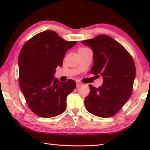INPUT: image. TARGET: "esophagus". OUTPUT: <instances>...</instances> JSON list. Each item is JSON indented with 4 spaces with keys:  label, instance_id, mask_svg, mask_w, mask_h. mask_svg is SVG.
<instances>
[{
    "label": "esophagus",
    "instance_id": "obj_1",
    "mask_svg": "<svg viewBox=\"0 0 150 150\" xmlns=\"http://www.w3.org/2000/svg\"><path fill=\"white\" fill-rule=\"evenodd\" d=\"M82 85H83L82 83L79 82V81H77V87H80V86H81Z\"/></svg>",
    "mask_w": 150,
    "mask_h": 150
}]
</instances>
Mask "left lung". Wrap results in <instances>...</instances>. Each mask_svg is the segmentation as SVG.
<instances>
[{
    "instance_id": "1",
    "label": "left lung",
    "mask_w": 150,
    "mask_h": 150,
    "mask_svg": "<svg viewBox=\"0 0 150 150\" xmlns=\"http://www.w3.org/2000/svg\"><path fill=\"white\" fill-rule=\"evenodd\" d=\"M93 51V75L103 76V83L96 88L89 85L90 93L85 98L88 112L101 118L115 115L132 93L136 67L132 57L120 43L107 35L83 40Z\"/></svg>"
}]
</instances>
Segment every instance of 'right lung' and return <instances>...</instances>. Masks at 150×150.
Returning a JSON list of instances; mask_svg holds the SVG:
<instances>
[{
  "label": "right lung",
  "instance_id": "1",
  "mask_svg": "<svg viewBox=\"0 0 150 150\" xmlns=\"http://www.w3.org/2000/svg\"><path fill=\"white\" fill-rule=\"evenodd\" d=\"M76 43L47 30L28 40L20 50V87L29 108L40 117H54L65 110L67 96L75 89L76 83L72 79L59 82L54 77L67 50Z\"/></svg>",
  "mask_w": 150,
  "mask_h": 150
}]
</instances>
